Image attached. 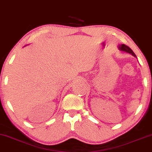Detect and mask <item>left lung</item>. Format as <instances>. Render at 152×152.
Segmentation results:
<instances>
[{
	"mask_svg": "<svg viewBox=\"0 0 152 152\" xmlns=\"http://www.w3.org/2000/svg\"><path fill=\"white\" fill-rule=\"evenodd\" d=\"M118 49H119L120 50H121V51H125V52L128 53L132 54L133 56H134L136 58V55L134 54V53L133 52V50H132L129 47H127V46H126L125 45H124V44H123V45H118Z\"/></svg>",
	"mask_w": 152,
	"mask_h": 152,
	"instance_id": "1",
	"label": "left lung"
}]
</instances>
